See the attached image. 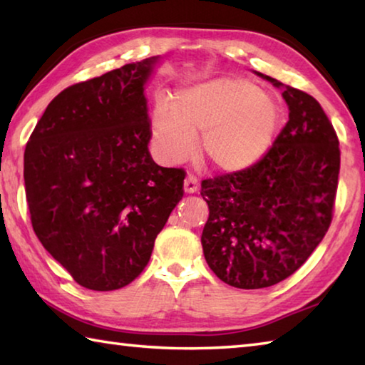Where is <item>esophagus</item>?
Listing matches in <instances>:
<instances>
[{
  "label": "esophagus",
  "mask_w": 365,
  "mask_h": 365,
  "mask_svg": "<svg viewBox=\"0 0 365 365\" xmlns=\"http://www.w3.org/2000/svg\"><path fill=\"white\" fill-rule=\"evenodd\" d=\"M183 187L187 193H196L197 188H200V180H197V177L195 174H188L187 178H185Z\"/></svg>",
  "instance_id": "1"
}]
</instances>
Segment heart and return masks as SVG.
<instances>
[{"instance_id":"1","label":"heart","mask_w":365,"mask_h":365,"mask_svg":"<svg viewBox=\"0 0 365 365\" xmlns=\"http://www.w3.org/2000/svg\"><path fill=\"white\" fill-rule=\"evenodd\" d=\"M279 110L263 91L242 78H215L178 92L174 108L155 110L153 135L168 163L188 160L202 134L207 160L222 170H242L267 153Z\"/></svg>"}]
</instances>
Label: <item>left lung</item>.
I'll return each instance as SVG.
<instances>
[{
  "label": "left lung",
  "instance_id": "obj_1",
  "mask_svg": "<svg viewBox=\"0 0 365 365\" xmlns=\"http://www.w3.org/2000/svg\"><path fill=\"white\" fill-rule=\"evenodd\" d=\"M263 78L284 89L289 121L260 161L201 182L205 262L237 289L274 286L308 260L332 223L339 187V137L319 102Z\"/></svg>",
  "mask_w": 365,
  "mask_h": 365
}]
</instances>
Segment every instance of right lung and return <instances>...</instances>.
I'll return each instance as SVG.
<instances>
[{"instance_id": "1", "label": "right lung", "mask_w": 365, "mask_h": 365, "mask_svg": "<svg viewBox=\"0 0 365 365\" xmlns=\"http://www.w3.org/2000/svg\"><path fill=\"white\" fill-rule=\"evenodd\" d=\"M158 57L125 63L52 98L26 142L31 227L79 286L116 290L147 267L183 197L182 168L148 151L143 86Z\"/></svg>"}]
</instances>
